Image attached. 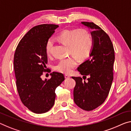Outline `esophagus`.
<instances>
[{
  "label": "esophagus",
  "instance_id": "esophagus-1",
  "mask_svg": "<svg viewBox=\"0 0 131 131\" xmlns=\"http://www.w3.org/2000/svg\"><path fill=\"white\" fill-rule=\"evenodd\" d=\"M65 78H66V79H67V78H69L70 77V75H68V74H65Z\"/></svg>",
  "mask_w": 131,
  "mask_h": 131
}]
</instances>
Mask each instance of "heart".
<instances>
[{"label":"heart","mask_w":131,"mask_h":131,"mask_svg":"<svg viewBox=\"0 0 131 131\" xmlns=\"http://www.w3.org/2000/svg\"><path fill=\"white\" fill-rule=\"evenodd\" d=\"M62 43L69 47L71 53L80 60L87 59L93 49L94 41L92 36L86 30L74 29L65 30L58 36ZM53 46V39L50 38L46 45V52L50 56ZM77 65L75 58L61 59L54 66V70L61 73L69 74Z\"/></svg>","instance_id":"b5f03b06"}]
</instances>
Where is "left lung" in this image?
Here are the masks:
<instances>
[{"mask_svg": "<svg viewBox=\"0 0 131 131\" xmlns=\"http://www.w3.org/2000/svg\"><path fill=\"white\" fill-rule=\"evenodd\" d=\"M81 24L92 30L94 45L90 59L77 68L81 75L89 76L88 81L72 77L76 82L74 101L81 109L91 111L101 105L109 94L114 78V49L110 37L99 26L92 22Z\"/></svg>", "mask_w": 131, "mask_h": 131, "instance_id": "1", "label": "left lung"}]
</instances>
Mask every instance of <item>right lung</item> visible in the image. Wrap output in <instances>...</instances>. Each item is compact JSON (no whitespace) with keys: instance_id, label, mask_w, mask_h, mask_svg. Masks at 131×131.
<instances>
[{"instance_id":"add662e5","label":"right lung","mask_w":131,"mask_h":131,"mask_svg":"<svg viewBox=\"0 0 131 131\" xmlns=\"http://www.w3.org/2000/svg\"><path fill=\"white\" fill-rule=\"evenodd\" d=\"M59 27L56 25L33 27L20 41L14 56V70L16 86L22 103L34 113L43 114L53 107L55 90L64 80L62 73L53 72L51 78L43 80L47 54L46 45Z\"/></svg>"}]
</instances>
